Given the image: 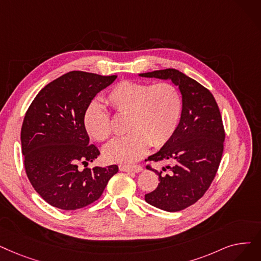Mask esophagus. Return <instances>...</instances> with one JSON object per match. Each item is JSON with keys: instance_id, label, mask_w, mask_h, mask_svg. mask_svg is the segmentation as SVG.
<instances>
[{"instance_id": "obj_1", "label": "esophagus", "mask_w": 261, "mask_h": 261, "mask_svg": "<svg viewBox=\"0 0 261 261\" xmlns=\"http://www.w3.org/2000/svg\"><path fill=\"white\" fill-rule=\"evenodd\" d=\"M119 169L127 173H140L143 171V167L141 165H119Z\"/></svg>"}]
</instances>
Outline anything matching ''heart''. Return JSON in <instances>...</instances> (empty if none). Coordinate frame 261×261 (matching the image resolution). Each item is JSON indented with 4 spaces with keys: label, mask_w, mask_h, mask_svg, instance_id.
<instances>
[{
    "label": "heart",
    "mask_w": 261,
    "mask_h": 261,
    "mask_svg": "<svg viewBox=\"0 0 261 261\" xmlns=\"http://www.w3.org/2000/svg\"><path fill=\"white\" fill-rule=\"evenodd\" d=\"M107 105L117 116L126 117V137L110 143L105 158L113 163L138 161L152 147H161L173 138L182 114L184 101L179 89L169 82L156 84L121 81L113 87ZM84 127L90 138L105 142L113 133L108 113L93 102L84 114Z\"/></svg>",
    "instance_id": "b5f03b06"
}]
</instances>
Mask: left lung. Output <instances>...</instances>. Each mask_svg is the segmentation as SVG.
I'll use <instances>...</instances> for the list:
<instances>
[{"instance_id": "obj_1", "label": "left lung", "mask_w": 261, "mask_h": 261, "mask_svg": "<svg viewBox=\"0 0 261 261\" xmlns=\"http://www.w3.org/2000/svg\"><path fill=\"white\" fill-rule=\"evenodd\" d=\"M140 76L172 80L182 95V114L173 138L146 160L168 164L160 172L146 166L160 182L145 200L168 212L184 210L203 196L218 172L225 140L220 109L209 89L173 68Z\"/></svg>"}]
</instances>
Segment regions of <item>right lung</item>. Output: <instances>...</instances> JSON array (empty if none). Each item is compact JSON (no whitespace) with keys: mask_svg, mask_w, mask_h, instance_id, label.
Segmentation results:
<instances>
[{"mask_svg":"<svg viewBox=\"0 0 261 261\" xmlns=\"http://www.w3.org/2000/svg\"><path fill=\"white\" fill-rule=\"evenodd\" d=\"M116 77L70 71L44 86L25 113L21 128L25 172L33 188L53 207L76 210L90 205L118 172L117 165L77 168L100 154L89 144L85 111Z\"/></svg>","mask_w":261,"mask_h":261,"instance_id":"obj_1","label":"right lung"}]
</instances>
